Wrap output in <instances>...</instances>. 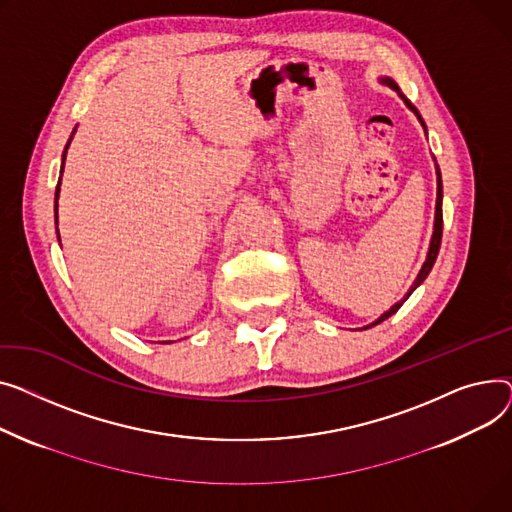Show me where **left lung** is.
<instances>
[{
	"instance_id": "1",
	"label": "left lung",
	"mask_w": 512,
	"mask_h": 512,
	"mask_svg": "<svg viewBox=\"0 0 512 512\" xmlns=\"http://www.w3.org/2000/svg\"><path fill=\"white\" fill-rule=\"evenodd\" d=\"M380 82L382 84H386V86H390L393 90H397L399 93V97L405 101V105L417 115V119H419V124H422L424 128H426V124H424V119H422V115H419V111L415 109V105L401 93V88L397 86V82L393 80V78H380ZM436 184H438V190H436V215H434V233H432V239H430V250H428V256H426V262H424V266H422V270H419V275H417V279L413 281V285L409 287V291H407V295L401 299V302H397L393 308H390L388 312H384L376 322H372V324H368V326H364V328H372L374 324H380L382 320H386V318H390L393 316L401 306H403V302L405 299L419 287L422 285L424 281H426V277L430 275V270H432V266H434V262H436V256H438V250H440V239H442V177H440V169H438V165H436Z\"/></svg>"
}]
</instances>
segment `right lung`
Segmentation results:
<instances>
[{
  "mask_svg": "<svg viewBox=\"0 0 512 512\" xmlns=\"http://www.w3.org/2000/svg\"><path fill=\"white\" fill-rule=\"evenodd\" d=\"M74 132H76V130H74ZM74 132H72V134H74ZM70 142H72V136H70V140H68V144H66L64 155H62V171H64V161H66V153H68V146H70ZM59 184H62V177H59L57 188H55V225H57V198H59ZM57 239H59V231H57Z\"/></svg>",
  "mask_w": 512,
  "mask_h": 512,
  "instance_id": "add662e5",
  "label": "right lung"
}]
</instances>
